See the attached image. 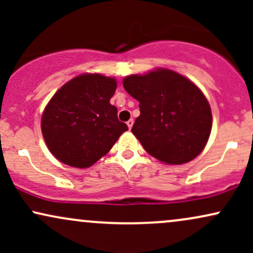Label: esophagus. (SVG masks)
Returning a JSON list of instances; mask_svg holds the SVG:
<instances>
[{"instance_id":"esophagus-1","label":"esophagus","mask_w":253,"mask_h":253,"mask_svg":"<svg viewBox=\"0 0 253 253\" xmlns=\"http://www.w3.org/2000/svg\"><path fill=\"white\" fill-rule=\"evenodd\" d=\"M133 123H134V121H133V119H129V120L128 121H127V126H128V128L130 129V128H132V126H133Z\"/></svg>"}]
</instances>
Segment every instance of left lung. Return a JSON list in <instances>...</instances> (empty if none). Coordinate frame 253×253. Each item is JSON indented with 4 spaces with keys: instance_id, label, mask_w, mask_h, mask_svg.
<instances>
[{
    "instance_id": "1",
    "label": "left lung",
    "mask_w": 253,
    "mask_h": 253,
    "mask_svg": "<svg viewBox=\"0 0 253 253\" xmlns=\"http://www.w3.org/2000/svg\"><path fill=\"white\" fill-rule=\"evenodd\" d=\"M124 88L139 101L132 132L146 152L171 165L188 163L202 152L213 119L207 98L191 81L158 69L125 77Z\"/></svg>"
}]
</instances>
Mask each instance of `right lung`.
<instances>
[{
	"instance_id": "add662e5",
	"label": "right lung",
	"mask_w": 253,
	"mask_h": 253,
	"mask_svg": "<svg viewBox=\"0 0 253 253\" xmlns=\"http://www.w3.org/2000/svg\"><path fill=\"white\" fill-rule=\"evenodd\" d=\"M115 90V78L84 74L53 95L43 110L42 132L58 161L81 169L91 167L128 129L109 102Z\"/></svg>"
}]
</instances>
